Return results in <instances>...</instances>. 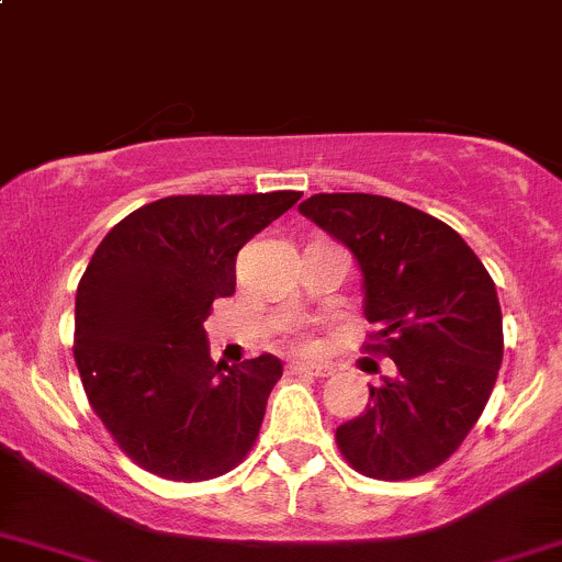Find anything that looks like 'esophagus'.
<instances>
[{
  "label": "esophagus",
  "mask_w": 562,
  "mask_h": 562,
  "mask_svg": "<svg viewBox=\"0 0 562 562\" xmlns=\"http://www.w3.org/2000/svg\"><path fill=\"white\" fill-rule=\"evenodd\" d=\"M288 370H291V375H313V378L331 375V370H328V367L307 364V361H293V364L288 367Z\"/></svg>",
  "instance_id": "1"
}]
</instances>
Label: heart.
<instances>
[{"label":"heart","mask_w":562,"mask_h":562,"mask_svg":"<svg viewBox=\"0 0 562 562\" xmlns=\"http://www.w3.org/2000/svg\"><path fill=\"white\" fill-rule=\"evenodd\" d=\"M302 348H307V345H302Z\"/></svg>","instance_id":"b5f03b06"}]
</instances>
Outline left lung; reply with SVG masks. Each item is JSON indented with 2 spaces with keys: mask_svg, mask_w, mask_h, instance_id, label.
<instances>
[{
  "mask_svg": "<svg viewBox=\"0 0 562 562\" xmlns=\"http://www.w3.org/2000/svg\"><path fill=\"white\" fill-rule=\"evenodd\" d=\"M299 212L353 252L375 326L367 350L394 361L381 386H370L367 411L337 427L339 451L370 479L429 473L468 438L495 389V282L454 228L402 201L317 192Z\"/></svg>",
  "mask_w": 562,
  "mask_h": 562,
  "instance_id": "8db88e82",
  "label": "left lung"
}]
</instances>
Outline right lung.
Returning <instances> with one entry per match:
<instances>
[{
	"label": "right lung",
	"mask_w": 562,
	"mask_h": 562,
	"mask_svg": "<svg viewBox=\"0 0 562 562\" xmlns=\"http://www.w3.org/2000/svg\"><path fill=\"white\" fill-rule=\"evenodd\" d=\"M302 192L171 195L135 209L94 249L76 293V367L100 422L168 481L234 470L260 432L282 361H212L203 321L236 291V255Z\"/></svg>",
	"instance_id": "1"
}]
</instances>
